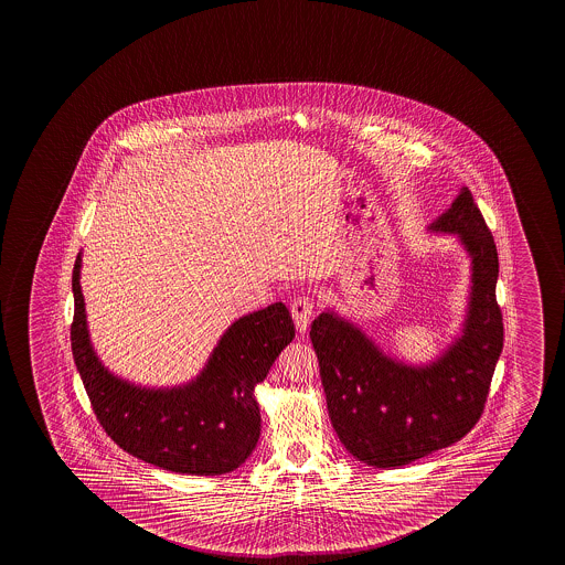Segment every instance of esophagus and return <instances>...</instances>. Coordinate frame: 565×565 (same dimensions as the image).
<instances>
[{
	"label": "esophagus",
	"instance_id": "34e87169",
	"mask_svg": "<svg viewBox=\"0 0 565 565\" xmlns=\"http://www.w3.org/2000/svg\"><path fill=\"white\" fill-rule=\"evenodd\" d=\"M315 303L311 297H297L291 303V317L296 321L297 331L299 333H306L313 319Z\"/></svg>",
	"mask_w": 565,
	"mask_h": 565
}]
</instances>
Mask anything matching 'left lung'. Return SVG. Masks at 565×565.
<instances>
[{
    "instance_id": "obj_1",
    "label": "left lung",
    "mask_w": 565,
    "mask_h": 565,
    "mask_svg": "<svg viewBox=\"0 0 565 565\" xmlns=\"http://www.w3.org/2000/svg\"><path fill=\"white\" fill-rule=\"evenodd\" d=\"M427 231L454 234L471 259L461 333L434 361L390 356L334 311L319 315L309 333L334 431L354 459L379 469L404 467L469 434L502 352L499 254L471 191L462 186Z\"/></svg>"
}]
</instances>
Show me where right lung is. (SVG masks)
Returning a JSON list of instances; mask_svg holds the SVG:
<instances>
[{"mask_svg":"<svg viewBox=\"0 0 565 565\" xmlns=\"http://www.w3.org/2000/svg\"><path fill=\"white\" fill-rule=\"evenodd\" d=\"M81 268L78 254L71 342L76 371L104 431L124 451L166 471L214 477L238 469L259 439L254 388L296 337L289 309L278 301L244 315L224 331L196 379L149 388L116 376L94 351Z\"/></svg>","mask_w":565,"mask_h":565,"instance_id":"right-lung-1","label":"right lung"}]
</instances>
